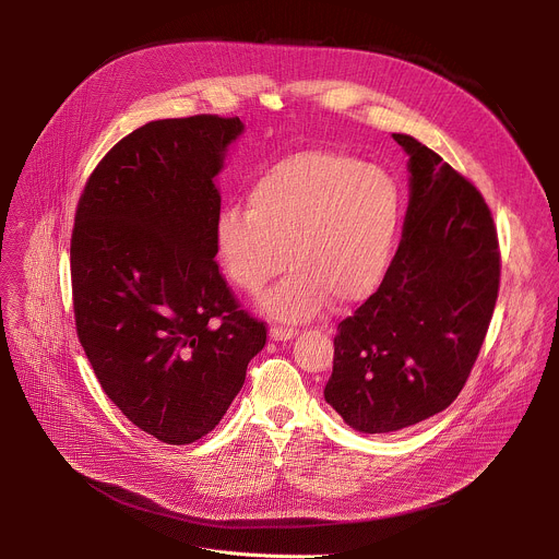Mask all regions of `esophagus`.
<instances>
[{
	"instance_id": "obj_1",
	"label": "esophagus",
	"mask_w": 559,
	"mask_h": 559,
	"mask_svg": "<svg viewBox=\"0 0 559 559\" xmlns=\"http://www.w3.org/2000/svg\"><path fill=\"white\" fill-rule=\"evenodd\" d=\"M298 332L294 330V328H272L270 330V336L274 338V341H289V338H294Z\"/></svg>"
}]
</instances>
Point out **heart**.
Masks as SVG:
<instances>
[{
  "mask_svg": "<svg viewBox=\"0 0 559 559\" xmlns=\"http://www.w3.org/2000/svg\"><path fill=\"white\" fill-rule=\"evenodd\" d=\"M248 205L218 216L216 252L246 294L263 292L292 261V274L263 298V309L283 321H307L330 298L347 307L371 296L403 221L389 173L330 150L281 158L252 183Z\"/></svg>",
  "mask_w": 559,
  "mask_h": 559,
  "instance_id": "1",
  "label": "heart"
}]
</instances>
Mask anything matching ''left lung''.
I'll return each instance as SVG.
<instances>
[{
    "label": "left lung",
    "instance_id": "left-lung-1",
    "mask_svg": "<svg viewBox=\"0 0 559 559\" xmlns=\"http://www.w3.org/2000/svg\"><path fill=\"white\" fill-rule=\"evenodd\" d=\"M409 207L380 287L338 325L325 401L362 433L444 412L483 349L500 289L489 205L466 177L409 134Z\"/></svg>",
    "mask_w": 559,
    "mask_h": 559
}]
</instances>
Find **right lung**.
Wrapping results in <instances>:
<instances>
[{
    "label": "right lung",
    "mask_w": 559,
    "mask_h": 559,
    "mask_svg": "<svg viewBox=\"0 0 559 559\" xmlns=\"http://www.w3.org/2000/svg\"><path fill=\"white\" fill-rule=\"evenodd\" d=\"M238 117L150 121L86 181L70 238L76 336L106 395L166 444L210 433L265 347L218 272L214 177Z\"/></svg>",
    "instance_id": "add662e5"
}]
</instances>
